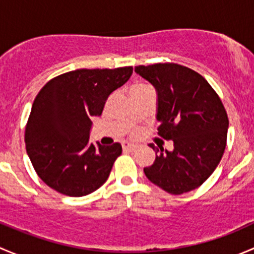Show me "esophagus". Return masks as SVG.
I'll use <instances>...</instances> for the list:
<instances>
[{
  "instance_id": "1",
  "label": "esophagus",
  "mask_w": 254,
  "mask_h": 254,
  "mask_svg": "<svg viewBox=\"0 0 254 254\" xmlns=\"http://www.w3.org/2000/svg\"><path fill=\"white\" fill-rule=\"evenodd\" d=\"M136 147L137 146L135 145V143L127 142V141L123 142V150H125V151H135L136 150Z\"/></svg>"
}]
</instances>
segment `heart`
I'll return each instance as SVG.
<instances>
[{
    "mask_svg": "<svg viewBox=\"0 0 254 254\" xmlns=\"http://www.w3.org/2000/svg\"><path fill=\"white\" fill-rule=\"evenodd\" d=\"M143 87H147V86H143V84H135L131 89H136V88H143Z\"/></svg>",
    "mask_w": 254,
    "mask_h": 254,
    "instance_id": "1",
    "label": "heart"
}]
</instances>
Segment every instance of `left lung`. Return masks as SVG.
Listing matches in <instances>:
<instances>
[{
  "label": "left lung",
  "mask_w": 254,
  "mask_h": 254,
  "mask_svg": "<svg viewBox=\"0 0 254 254\" xmlns=\"http://www.w3.org/2000/svg\"><path fill=\"white\" fill-rule=\"evenodd\" d=\"M135 72L157 93L158 135L173 150L150 147L155 162L143 168L148 181L170 194L200 187L212 175L226 147L229 119L221 99L195 71L177 64L136 66Z\"/></svg>",
  "instance_id": "1"
}]
</instances>
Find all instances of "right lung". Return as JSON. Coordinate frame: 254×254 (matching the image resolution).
Here are the masks:
<instances>
[{
  "label": "right lung",
  "instance_id": "1",
  "mask_svg": "<svg viewBox=\"0 0 254 254\" xmlns=\"http://www.w3.org/2000/svg\"><path fill=\"white\" fill-rule=\"evenodd\" d=\"M131 73V66L82 68L40 89L25 127V148L35 172L54 190L83 196L106 183L122 145L89 142L92 119L101 117L108 97Z\"/></svg>",
  "mask_w": 254,
  "mask_h": 254
}]
</instances>
